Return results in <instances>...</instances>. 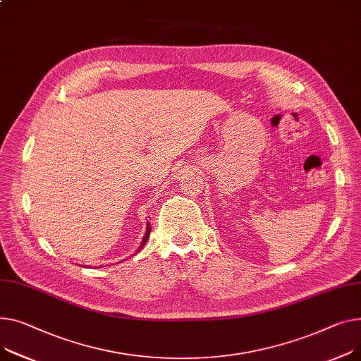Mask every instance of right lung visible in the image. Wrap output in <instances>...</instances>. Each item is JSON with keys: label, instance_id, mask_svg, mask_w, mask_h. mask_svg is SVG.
Instances as JSON below:
<instances>
[{"label": "right lung", "instance_id": "add662e5", "mask_svg": "<svg viewBox=\"0 0 361 361\" xmlns=\"http://www.w3.org/2000/svg\"><path fill=\"white\" fill-rule=\"evenodd\" d=\"M151 225H149V221L147 222V232H145V235H143V238H142V243H140V247H139V250L137 251H140L142 248H143V245L147 244V241H148V238H149V233H151Z\"/></svg>", "mask_w": 361, "mask_h": 361}]
</instances>
